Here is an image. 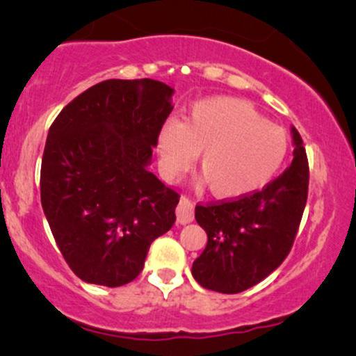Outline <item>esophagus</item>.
<instances>
[{
	"mask_svg": "<svg viewBox=\"0 0 356 356\" xmlns=\"http://www.w3.org/2000/svg\"><path fill=\"white\" fill-rule=\"evenodd\" d=\"M177 220L181 224H189L194 220V202L187 197H181L177 206Z\"/></svg>",
	"mask_w": 356,
	"mask_h": 356,
	"instance_id": "esophagus-1",
	"label": "esophagus"
}]
</instances>
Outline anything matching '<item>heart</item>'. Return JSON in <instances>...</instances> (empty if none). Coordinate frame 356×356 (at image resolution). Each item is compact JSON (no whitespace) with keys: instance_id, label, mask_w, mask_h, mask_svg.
Wrapping results in <instances>:
<instances>
[{"instance_id":"1","label":"heart","mask_w":356,"mask_h":356,"mask_svg":"<svg viewBox=\"0 0 356 356\" xmlns=\"http://www.w3.org/2000/svg\"><path fill=\"white\" fill-rule=\"evenodd\" d=\"M157 152L167 179L182 175L201 154L199 167L212 194L234 199L273 181L288 155V137L248 102L218 97L195 104L182 124L165 122Z\"/></svg>"}]
</instances>
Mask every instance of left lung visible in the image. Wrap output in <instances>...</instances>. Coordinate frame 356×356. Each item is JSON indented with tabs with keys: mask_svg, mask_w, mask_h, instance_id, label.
<instances>
[{
	"mask_svg": "<svg viewBox=\"0 0 356 356\" xmlns=\"http://www.w3.org/2000/svg\"><path fill=\"white\" fill-rule=\"evenodd\" d=\"M293 140L291 165L263 189L195 206L207 244L192 264V276L204 288L236 295L271 275L289 254L309 184L308 157L296 129Z\"/></svg>",
	"mask_w": 356,
	"mask_h": 356,
	"instance_id": "left-lung-1",
	"label": "left lung"
}]
</instances>
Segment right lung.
Returning a JSON list of instances; mask_svg holds the SVG:
<instances>
[{
    "label": "right lung",
    "instance_id": "1",
    "mask_svg": "<svg viewBox=\"0 0 356 356\" xmlns=\"http://www.w3.org/2000/svg\"><path fill=\"white\" fill-rule=\"evenodd\" d=\"M172 93L150 79L105 80L53 120L42 206L60 252L85 283L134 281L152 241L174 226L181 195L147 169Z\"/></svg>",
    "mask_w": 356,
    "mask_h": 356
}]
</instances>
